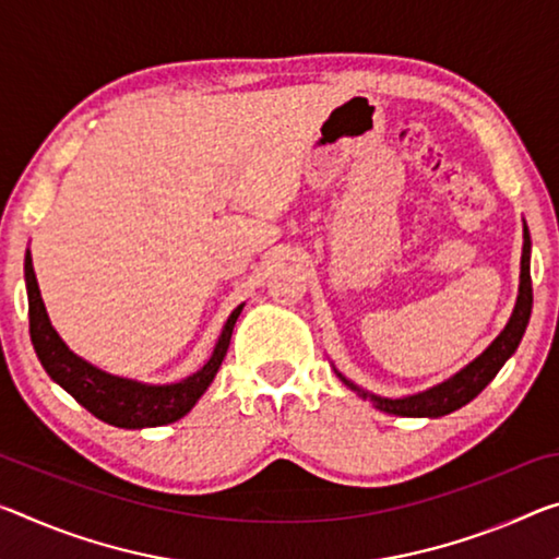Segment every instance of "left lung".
I'll return each instance as SVG.
<instances>
[{"label":"left lung","mask_w":559,"mask_h":559,"mask_svg":"<svg viewBox=\"0 0 559 559\" xmlns=\"http://www.w3.org/2000/svg\"><path fill=\"white\" fill-rule=\"evenodd\" d=\"M530 311H533V278H530V234L525 228V243H522V263H520V296L515 304V311H512L510 323L504 325V331L492 341L490 348H487L480 358H475L465 370H460L448 383H440L430 391L407 395L391 401V397H378L370 395V401L376 403L380 411L391 415H403V418H440V415H448L457 411L473 401L475 395H480L483 388L490 383V380L498 376V370L504 366L512 353L522 341V333H525ZM341 376V373H338ZM345 385H350L353 391H358L362 397L366 393L360 391L341 376Z\"/></svg>","instance_id":"obj_1"}]
</instances>
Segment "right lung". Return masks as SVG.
I'll list each match as a JSON object with an SVG mask.
<instances>
[{
  "label": "right lung",
  "mask_w": 559,
  "mask_h": 559,
  "mask_svg": "<svg viewBox=\"0 0 559 559\" xmlns=\"http://www.w3.org/2000/svg\"><path fill=\"white\" fill-rule=\"evenodd\" d=\"M24 278H26V296H29V335L34 350L41 360L51 380L64 388L79 405H84L96 418L117 425V428H156V425H168L183 418L186 413L197 405L203 391L211 385V380L218 373L221 360H224L236 318L241 316V308L228 316L224 333L214 348V356L209 358L199 373L189 376L181 383L171 385H141L136 380L117 378L104 373V370L88 366L86 360L74 356L67 348L64 341L59 338L55 328L49 323L47 308L39 294V283L34 276L32 253L26 251L24 259Z\"/></svg>",
  "instance_id": "1"
}]
</instances>
